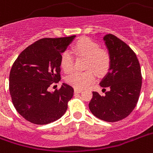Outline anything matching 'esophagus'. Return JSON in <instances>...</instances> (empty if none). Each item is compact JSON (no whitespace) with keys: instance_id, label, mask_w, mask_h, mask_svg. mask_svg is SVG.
I'll use <instances>...</instances> for the list:
<instances>
[{"instance_id":"1","label":"esophagus","mask_w":153,"mask_h":153,"mask_svg":"<svg viewBox=\"0 0 153 153\" xmlns=\"http://www.w3.org/2000/svg\"><path fill=\"white\" fill-rule=\"evenodd\" d=\"M82 89H79V88H74V92H75V93H80V92H82Z\"/></svg>"}]
</instances>
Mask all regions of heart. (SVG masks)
Segmentation results:
<instances>
[{
    "mask_svg": "<svg viewBox=\"0 0 153 153\" xmlns=\"http://www.w3.org/2000/svg\"><path fill=\"white\" fill-rule=\"evenodd\" d=\"M72 51L78 57L87 58L86 71H74L66 77L68 84L75 88L83 89L89 87L95 80V71L99 75L107 73L111 65V57L108 51L102 50L100 45L91 39L82 38L77 41L72 47ZM74 60L72 53L64 51L60 58V66L66 73L74 69ZM94 69V72L93 71Z\"/></svg>",
    "mask_w": 153,
    "mask_h": 153,
    "instance_id": "1",
    "label": "heart"
}]
</instances>
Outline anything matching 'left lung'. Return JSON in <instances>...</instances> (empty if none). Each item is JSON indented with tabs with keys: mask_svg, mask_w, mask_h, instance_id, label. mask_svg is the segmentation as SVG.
Segmentation results:
<instances>
[{
	"mask_svg": "<svg viewBox=\"0 0 153 153\" xmlns=\"http://www.w3.org/2000/svg\"><path fill=\"white\" fill-rule=\"evenodd\" d=\"M111 57L109 71L100 82L108 88L103 95L93 91L90 111L97 118L116 122L131 114L137 104L141 90L140 66L136 53L129 45L113 34L103 37Z\"/></svg>",
	"mask_w": 153,
	"mask_h": 153,
	"instance_id": "1",
	"label": "left lung"
}]
</instances>
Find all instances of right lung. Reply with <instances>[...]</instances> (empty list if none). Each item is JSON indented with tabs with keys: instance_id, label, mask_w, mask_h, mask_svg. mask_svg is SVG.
<instances>
[{
	"instance_id": "1",
	"label": "right lung",
	"mask_w": 153,
	"mask_h": 153,
	"mask_svg": "<svg viewBox=\"0 0 153 153\" xmlns=\"http://www.w3.org/2000/svg\"><path fill=\"white\" fill-rule=\"evenodd\" d=\"M75 36L42 38L20 53L9 74V92L17 112L30 123L47 124L60 119L74 95L62 83L51 93L48 87L60 81V58Z\"/></svg>"
}]
</instances>
